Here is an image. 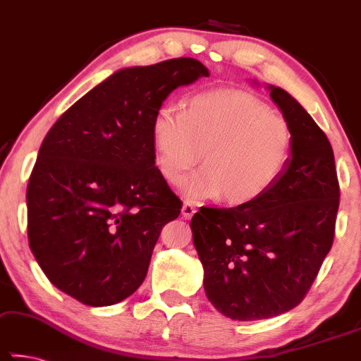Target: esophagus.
<instances>
[{
	"instance_id": "esophagus-1",
	"label": "esophagus",
	"mask_w": 361,
	"mask_h": 361,
	"mask_svg": "<svg viewBox=\"0 0 361 361\" xmlns=\"http://www.w3.org/2000/svg\"><path fill=\"white\" fill-rule=\"evenodd\" d=\"M195 212H197V207L190 202H185L184 205H182V216H184L185 219H190Z\"/></svg>"
}]
</instances>
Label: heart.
<instances>
[{"mask_svg": "<svg viewBox=\"0 0 361 361\" xmlns=\"http://www.w3.org/2000/svg\"><path fill=\"white\" fill-rule=\"evenodd\" d=\"M154 163L179 185L202 158L203 169L184 184L192 200L221 195L243 205L267 193L288 168L295 133L288 120L245 92L203 91L179 107H159L151 123ZM204 156H201V153Z\"/></svg>", "mask_w": 361, "mask_h": 361, "instance_id": "obj_1", "label": "heart"}]
</instances>
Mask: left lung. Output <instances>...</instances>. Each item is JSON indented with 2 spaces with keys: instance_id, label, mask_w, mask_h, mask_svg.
Segmentation results:
<instances>
[{
  "instance_id": "1",
  "label": "left lung",
  "mask_w": 361,
  "mask_h": 361,
  "mask_svg": "<svg viewBox=\"0 0 361 361\" xmlns=\"http://www.w3.org/2000/svg\"><path fill=\"white\" fill-rule=\"evenodd\" d=\"M269 91L295 133L288 168L257 200L202 207L190 221L207 298L234 321L269 319L300 305L332 247L341 202L326 133L285 90Z\"/></svg>"
}]
</instances>
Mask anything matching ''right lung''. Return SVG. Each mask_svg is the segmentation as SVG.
<instances>
[{"label":"right lung","mask_w":361,"mask_h":361,"mask_svg":"<svg viewBox=\"0 0 361 361\" xmlns=\"http://www.w3.org/2000/svg\"><path fill=\"white\" fill-rule=\"evenodd\" d=\"M208 75L195 59L123 68L49 130L27 184V236L63 293L111 306L143 283L161 229L182 208L154 166L151 123L172 91Z\"/></svg>","instance_id":"obj_1"}]
</instances>
